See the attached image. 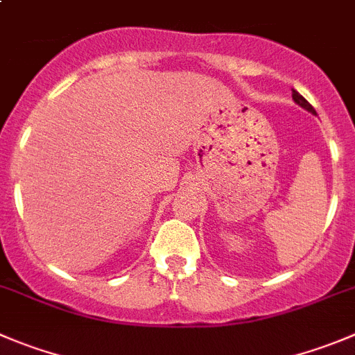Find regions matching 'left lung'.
<instances>
[{"label": "left lung", "mask_w": 355, "mask_h": 355, "mask_svg": "<svg viewBox=\"0 0 355 355\" xmlns=\"http://www.w3.org/2000/svg\"><path fill=\"white\" fill-rule=\"evenodd\" d=\"M293 99H295V103L298 104V106H302L303 110H306V111H309V113H312V114H317L315 110H313V107H312V104H310L309 101L305 99V97L300 96V94L296 92V90H293Z\"/></svg>", "instance_id": "left-lung-1"}]
</instances>
